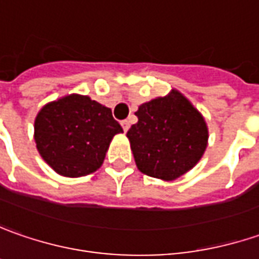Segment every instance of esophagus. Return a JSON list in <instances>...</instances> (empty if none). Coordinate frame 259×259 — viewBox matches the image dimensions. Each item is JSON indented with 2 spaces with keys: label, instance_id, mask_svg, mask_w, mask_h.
<instances>
[{
  "label": "esophagus",
  "instance_id": "1",
  "mask_svg": "<svg viewBox=\"0 0 259 259\" xmlns=\"http://www.w3.org/2000/svg\"><path fill=\"white\" fill-rule=\"evenodd\" d=\"M121 127H123V130H124V132H127V130H129V127H130V121L129 120L121 121Z\"/></svg>",
  "mask_w": 259,
  "mask_h": 259
}]
</instances>
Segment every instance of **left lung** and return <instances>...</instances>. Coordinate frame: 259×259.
Wrapping results in <instances>:
<instances>
[{
  "label": "left lung",
  "mask_w": 259,
  "mask_h": 259,
  "mask_svg": "<svg viewBox=\"0 0 259 259\" xmlns=\"http://www.w3.org/2000/svg\"><path fill=\"white\" fill-rule=\"evenodd\" d=\"M138 123L127 132L142 174L175 181L196 165L208 145V126L182 93L172 90L139 106Z\"/></svg>",
  "instance_id": "1"
}]
</instances>
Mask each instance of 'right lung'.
<instances>
[{
  "label": "right lung",
  "instance_id": "1",
  "mask_svg": "<svg viewBox=\"0 0 259 259\" xmlns=\"http://www.w3.org/2000/svg\"><path fill=\"white\" fill-rule=\"evenodd\" d=\"M121 132L109 107L81 94L47 103L34 121V140L41 157L67 178L96 172L114 135Z\"/></svg>",
  "mask_w": 259,
  "mask_h": 259
}]
</instances>
